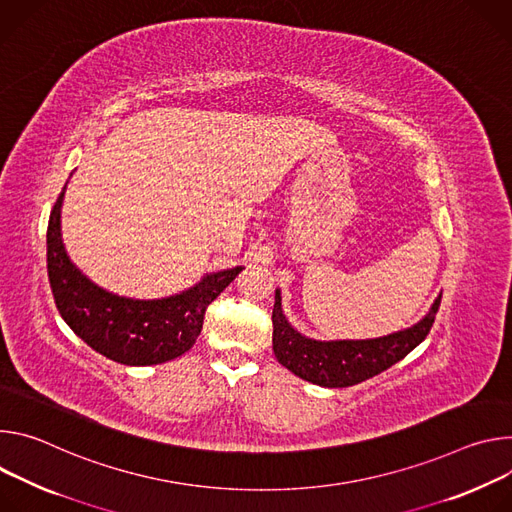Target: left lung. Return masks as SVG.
I'll return each instance as SVG.
<instances>
[{"label": "left lung", "instance_id": "obj_1", "mask_svg": "<svg viewBox=\"0 0 512 512\" xmlns=\"http://www.w3.org/2000/svg\"><path fill=\"white\" fill-rule=\"evenodd\" d=\"M439 303L441 295L419 323L403 331L376 339L319 342V339L301 335L287 321L280 305V291L276 289L272 309V350L282 366L307 382L327 388L354 386L384 372L413 352L431 331Z\"/></svg>", "mask_w": 512, "mask_h": 512}]
</instances>
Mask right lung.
I'll return each instance as SVG.
<instances>
[{"label":"right lung","mask_w":512,"mask_h":512,"mask_svg":"<svg viewBox=\"0 0 512 512\" xmlns=\"http://www.w3.org/2000/svg\"><path fill=\"white\" fill-rule=\"evenodd\" d=\"M56 199L46 230V268L52 297L67 325L101 356L126 366H152L193 348L203 317L242 266L211 272L195 287L166 299L140 301L113 295L91 282L67 256Z\"/></svg>","instance_id":"right-lung-1"}]
</instances>
